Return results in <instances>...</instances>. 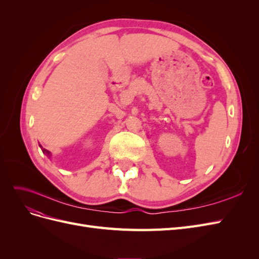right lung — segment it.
<instances>
[{"label": "right lung", "mask_w": 259, "mask_h": 259, "mask_svg": "<svg viewBox=\"0 0 259 259\" xmlns=\"http://www.w3.org/2000/svg\"><path fill=\"white\" fill-rule=\"evenodd\" d=\"M40 147H41V149H42V151H43V153H45L46 155H50V151H49V150H46V149L42 148V146H41V145H40Z\"/></svg>", "instance_id": "obj_1"}]
</instances>
